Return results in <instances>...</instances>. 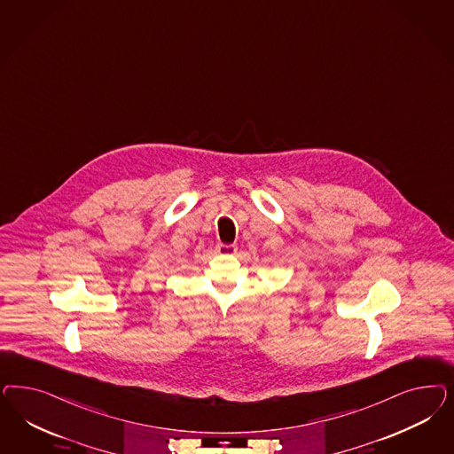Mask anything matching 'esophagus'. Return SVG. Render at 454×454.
Segmentation results:
<instances>
[{
    "instance_id": "esophagus-1",
    "label": "esophagus",
    "mask_w": 454,
    "mask_h": 454,
    "mask_svg": "<svg viewBox=\"0 0 454 454\" xmlns=\"http://www.w3.org/2000/svg\"><path fill=\"white\" fill-rule=\"evenodd\" d=\"M215 249H217L220 255H232L237 252V246H234V244H217Z\"/></svg>"
}]
</instances>
